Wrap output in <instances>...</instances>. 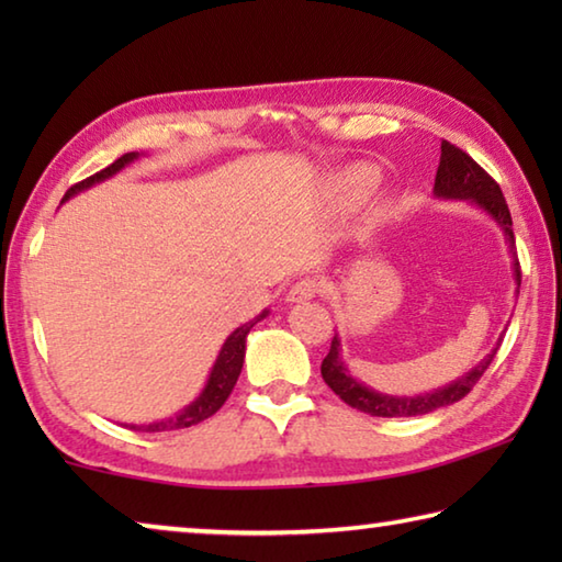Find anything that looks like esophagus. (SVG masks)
Masks as SVG:
<instances>
[{"label":"esophagus","instance_id":"1","mask_svg":"<svg viewBox=\"0 0 562 562\" xmlns=\"http://www.w3.org/2000/svg\"><path fill=\"white\" fill-rule=\"evenodd\" d=\"M317 292H319V282L312 280V278H304V280H297L292 284L290 292H288V302L294 304V302L312 300V297H317Z\"/></svg>","mask_w":562,"mask_h":562}]
</instances>
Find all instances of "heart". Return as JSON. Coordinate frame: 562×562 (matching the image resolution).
<instances>
[{
	"mask_svg": "<svg viewBox=\"0 0 562 562\" xmlns=\"http://www.w3.org/2000/svg\"><path fill=\"white\" fill-rule=\"evenodd\" d=\"M374 183V173L369 168H351L345 176L339 178V193L341 198H359L367 193V188Z\"/></svg>",
	"mask_w": 562,
	"mask_h": 562,
	"instance_id": "b5f03b06",
	"label": "heart"
}]
</instances>
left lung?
Instances as JSON below:
<instances>
[{"label": "left lung", "instance_id": "obj_1", "mask_svg": "<svg viewBox=\"0 0 562 562\" xmlns=\"http://www.w3.org/2000/svg\"><path fill=\"white\" fill-rule=\"evenodd\" d=\"M434 195L443 198V201H469L471 205L481 207L483 213H488L493 221H496L503 235H506V243L513 258V278H516V284L520 288V265L516 258V237H513V221H510L506 198H503L496 180L475 164L469 154H463L461 148H456L453 144H449V140H441V164H439V170H436ZM498 347H501V339L498 345L491 349V355L483 357L471 372H465L451 384L439 386L426 394H416V396H392V394H379L367 384H361L359 379L351 376L345 359H341V339L339 335H335L329 355L325 357V361H322V379H325L327 386L341 398V402L349 404L351 408H357V412H364L372 416H386V418L422 416V414H431L441 406H451L456 402H461V398L475 386V382L483 376V372H486L493 357H496Z\"/></svg>", "mask_w": 562, "mask_h": 562}]
</instances>
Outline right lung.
Instances as JSON below:
<instances>
[{"mask_svg":"<svg viewBox=\"0 0 562 562\" xmlns=\"http://www.w3.org/2000/svg\"><path fill=\"white\" fill-rule=\"evenodd\" d=\"M138 158H140V154H136V150H133V154H126V156H121L119 160H113V164H111L109 168L99 170L97 176L81 180V183H76V186H71L69 190H66V195L61 198V203L69 201V198H74L76 193H81V190H89L91 186L101 183V180H109L111 176H116L119 170H123L128 164H133V160H138ZM268 315H270V312L262 310L258 317L250 319V322H245V325L237 327V329L233 331V335L225 339V345L221 347V355H217L215 364H213V369H211V376H207L203 392L195 396V402H190L186 408H180V412L173 414V416L160 418V422H150V424H123V426H128V429H133V431H150V434H156V431L188 429V426L201 424V422H205L207 416H213V414L217 412V408H221V406L225 404V398L231 396L233 386H235V382H237V376H240V372H243L247 335H250V329H252L255 325H258L260 319L268 317Z\"/></svg>","mask_w":562,"mask_h":562,"instance_id":"right-lung-1","label":"right lung"}]
</instances>
